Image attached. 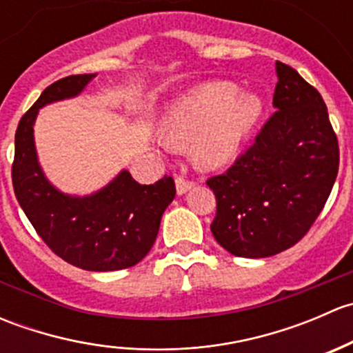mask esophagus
Wrapping results in <instances>:
<instances>
[{
	"label": "esophagus",
	"mask_w": 353,
	"mask_h": 353,
	"mask_svg": "<svg viewBox=\"0 0 353 353\" xmlns=\"http://www.w3.org/2000/svg\"><path fill=\"white\" fill-rule=\"evenodd\" d=\"M191 188H194V181L186 179V177H183V176L176 177V190H177V194L188 193V191H190Z\"/></svg>",
	"instance_id": "34e87169"
}]
</instances>
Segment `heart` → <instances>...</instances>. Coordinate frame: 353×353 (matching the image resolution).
I'll return each mask as SVG.
<instances>
[{
  "label": "heart",
  "mask_w": 353,
  "mask_h": 353,
  "mask_svg": "<svg viewBox=\"0 0 353 353\" xmlns=\"http://www.w3.org/2000/svg\"><path fill=\"white\" fill-rule=\"evenodd\" d=\"M263 104L258 95L239 94L230 81L199 85L170 105L160 121V140L170 148L193 141V157L205 167H216L236 157Z\"/></svg>",
  "instance_id": "heart-1"
}]
</instances>
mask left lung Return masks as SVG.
I'll use <instances>...</instances> for the list:
<instances>
[{
    "label": "left lung",
    "instance_id": "1",
    "mask_svg": "<svg viewBox=\"0 0 353 353\" xmlns=\"http://www.w3.org/2000/svg\"><path fill=\"white\" fill-rule=\"evenodd\" d=\"M273 108L251 147L206 181L216 198V243L241 258H268L297 244L321 213L340 148L321 94L276 61Z\"/></svg>",
    "mask_w": 353,
    "mask_h": 353
}]
</instances>
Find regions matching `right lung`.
I'll return each mask as SVG.
<instances>
[{"label": "right lung", "instance_id": "right-lung-1", "mask_svg": "<svg viewBox=\"0 0 353 353\" xmlns=\"http://www.w3.org/2000/svg\"><path fill=\"white\" fill-rule=\"evenodd\" d=\"M94 77L71 74L54 81L23 114L15 133L12 181L25 215L54 254L88 272H114L134 266L148 254L160 219L176 196V184L163 176L147 186L123 170L90 196H70L46 179L34 143L39 109L74 97Z\"/></svg>", "mask_w": 353, "mask_h": 353}]
</instances>
